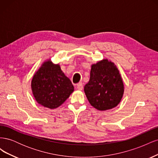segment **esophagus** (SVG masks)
<instances>
[{
    "mask_svg": "<svg viewBox=\"0 0 158 158\" xmlns=\"http://www.w3.org/2000/svg\"><path fill=\"white\" fill-rule=\"evenodd\" d=\"M77 89H78V90H82V89H83V85H82V83H81V82H80V83H78V84H77Z\"/></svg>",
    "mask_w": 158,
    "mask_h": 158,
    "instance_id": "esophagus-1",
    "label": "esophagus"
}]
</instances>
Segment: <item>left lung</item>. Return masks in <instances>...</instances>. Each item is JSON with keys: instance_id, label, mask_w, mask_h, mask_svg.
<instances>
[{"instance_id": "left-lung-1", "label": "left lung", "mask_w": 158, "mask_h": 158, "mask_svg": "<svg viewBox=\"0 0 158 158\" xmlns=\"http://www.w3.org/2000/svg\"><path fill=\"white\" fill-rule=\"evenodd\" d=\"M84 92L91 106L99 111L115 107L124 94V84L116 65L103 59L92 65Z\"/></svg>"}]
</instances>
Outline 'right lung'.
Segmentation results:
<instances>
[{
    "label": "right lung",
    "mask_w": 158,
    "mask_h": 158,
    "mask_svg": "<svg viewBox=\"0 0 158 158\" xmlns=\"http://www.w3.org/2000/svg\"><path fill=\"white\" fill-rule=\"evenodd\" d=\"M31 86L37 102L49 109L61 106L74 92L73 84L60 65L54 64L50 60L44 62L35 73Z\"/></svg>",
    "instance_id": "right-lung-1"
}]
</instances>
